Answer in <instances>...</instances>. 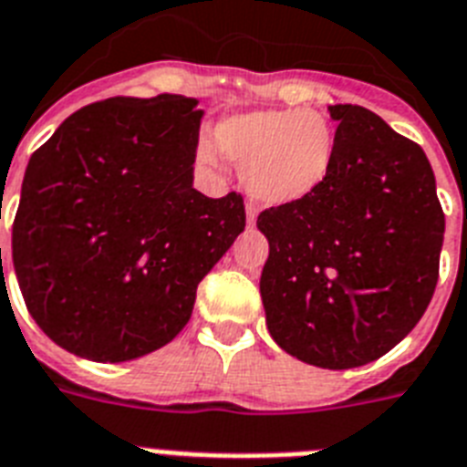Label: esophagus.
Returning <instances> with one entry per match:
<instances>
[{
  "instance_id": "1",
  "label": "esophagus",
  "mask_w": 467,
  "mask_h": 467,
  "mask_svg": "<svg viewBox=\"0 0 467 467\" xmlns=\"http://www.w3.org/2000/svg\"><path fill=\"white\" fill-rule=\"evenodd\" d=\"M256 218H258L256 206H254V203H246V223H249V225H254V223H256Z\"/></svg>"
}]
</instances>
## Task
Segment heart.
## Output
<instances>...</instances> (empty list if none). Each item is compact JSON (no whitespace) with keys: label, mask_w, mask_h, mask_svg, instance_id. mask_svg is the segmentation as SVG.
Segmentation results:
<instances>
[{"label":"heart","mask_w":467,"mask_h":467,"mask_svg":"<svg viewBox=\"0 0 467 467\" xmlns=\"http://www.w3.org/2000/svg\"><path fill=\"white\" fill-rule=\"evenodd\" d=\"M215 143L199 144V161L218 166L223 154L237 163L249 197L268 206L313 197L335 171L337 130L316 109L234 113L218 123Z\"/></svg>","instance_id":"b5f03b06"}]
</instances>
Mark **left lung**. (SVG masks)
I'll list each match as a JSON object with an SVG mask.
<instances>
[{
  "label": "left lung",
  "instance_id": "left-lung-1",
  "mask_svg": "<svg viewBox=\"0 0 467 467\" xmlns=\"http://www.w3.org/2000/svg\"><path fill=\"white\" fill-rule=\"evenodd\" d=\"M337 161L313 197L258 215L265 325L308 366L373 363L413 330L432 299L444 213L425 151L378 113L327 107Z\"/></svg>",
  "mask_w": 467,
  "mask_h": 467
}]
</instances>
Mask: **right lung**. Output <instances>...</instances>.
Returning a JSON list of instances; mask_svg holds the SVG:
<instances>
[{
	"label": "right lung",
	"instance_id": "obj_1",
	"mask_svg": "<svg viewBox=\"0 0 467 467\" xmlns=\"http://www.w3.org/2000/svg\"><path fill=\"white\" fill-rule=\"evenodd\" d=\"M197 99L113 97L58 125L27 161L11 258L54 344L97 363L166 347L244 230V203L194 190Z\"/></svg>",
	"mask_w": 467,
	"mask_h": 467
}]
</instances>
